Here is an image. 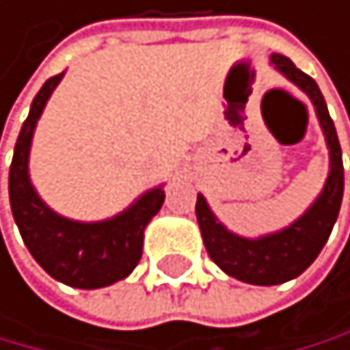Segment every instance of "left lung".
Returning a JSON list of instances; mask_svg holds the SVG:
<instances>
[{"label": "left lung", "mask_w": 350, "mask_h": 350, "mask_svg": "<svg viewBox=\"0 0 350 350\" xmlns=\"http://www.w3.org/2000/svg\"><path fill=\"white\" fill-rule=\"evenodd\" d=\"M270 62L282 75L306 93L315 107L317 120L322 124L326 147H328V176L324 183L322 194L315 198L306 212L291 226L279 232L263 234L257 239H245L223 226L214 217V212L207 205L205 196H196V219L201 228V237L205 250L217 266L228 272L230 277L239 282L254 286H275L291 282L299 277L317 254L322 252L324 243L331 237V230L340 214L342 196H344V165H342V147L337 140L335 124L328 116L324 96L319 91L317 82L299 71L291 59L272 53Z\"/></svg>", "instance_id": "left-lung-1"}]
</instances>
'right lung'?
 <instances>
[{"instance_id": "1", "label": "right lung", "mask_w": 350, "mask_h": 350, "mask_svg": "<svg viewBox=\"0 0 350 350\" xmlns=\"http://www.w3.org/2000/svg\"><path fill=\"white\" fill-rule=\"evenodd\" d=\"M62 75L49 78L33 100L15 143L8 196L13 219L33 259L57 282L93 291L120 282L138 266L145 228L163 207L165 189L163 185L147 189L124 212L96 223L59 217L42 201L28 176V156L38 120Z\"/></svg>"}]
</instances>
